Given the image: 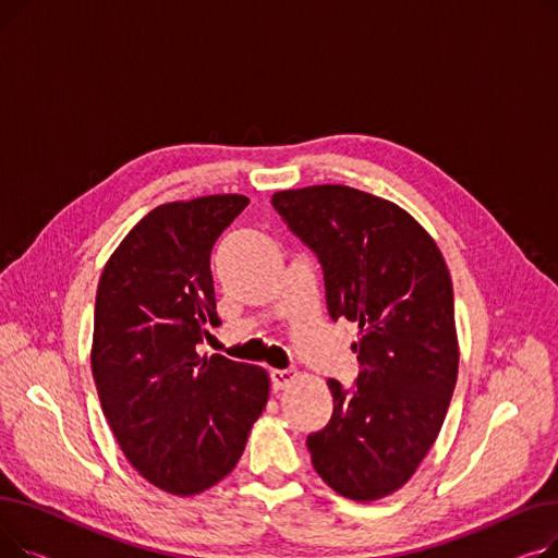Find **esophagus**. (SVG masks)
Here are the masks:
<instances>
[{
  "label": "esophagus",
  "instance_id": "obj_1",
  "mask_svg": "<svg viewBox=\"0 0 558 558\" xmlns=\"http://www.w3.org/2000/svg\"><path fill=\"white\" fill-rule=\"evenodd\" d=\"M269 377H271V389H274V391H282V389H287L291 383H294L296 373L291 371V368H282V371L274 368V371L269 373Z\"/></svg>",
  "mask_w": 558,
  "mask_h": 558
}]
</instances>
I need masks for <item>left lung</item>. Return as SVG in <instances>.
Segmentation results:
<instances>
[{
    "mask_svg": "<svg viewBox=\"0 0 558 558\" xmlns=\"http://www.w3.org/2000/svg\"><path fill=\"white\" fill-rule=\"evenodd\" d=\"M271 205L316 255L330 318L360 326L355 387L328 379L332 418L307 436L314 471L350 500H377L414 475L457 385L446 259L396 203L353 187L284 190Z\"/></svg>",
    "mask_w": 558,
    "mask_h": 558,
    "instance_id": "left-lung-1",
    "label": "left lung"
}]
</instances>
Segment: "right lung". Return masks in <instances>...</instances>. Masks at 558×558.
<instances>
[{
    "instance_id": "obj_1",
    "label": "right lung",
    "mask_w": 558,
    "mask_h": 558,
    "mask_svg": "<svg viewBox=\"0 0 558 558\" xmlns=\"http://www.w3.org/2000/svg\"><path fill=\"white\" fill-rule=\"evenodd\" d=\"M246 196L158 205L99 280L93 375L104 416L135 471L173 495L215 486L238 465L269 398V375L196 345L219 326L210 255Z\"/></svg>"
}]
</instances>
